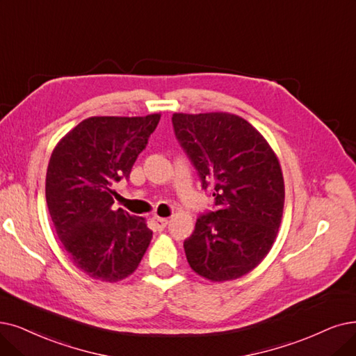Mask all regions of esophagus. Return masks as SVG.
Here are the masks:
<instances>
[{"label":"esophagus","mask_w":356,"mask_h":356,"mask_svg":"<svg viewBox=\"0 0 356 356\" xmlns=\"http://www.w3.org/2000/svg\"><path fill=\"white\" fill-rule=\"evenodd\" d=\"M166 225H168V219H165V218H153V226H154V229L156 231H163L165 227H166Z\"/></svg>","instance_id":"esophagus-1"}]
</instances>
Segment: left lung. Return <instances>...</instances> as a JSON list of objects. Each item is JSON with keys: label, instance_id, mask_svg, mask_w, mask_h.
<instances>
[{"label": "left lung", "instance_id": "left-lung-1", "mask_svg": "<svg viewBox=\"0 0 356 356\" xmlns=\"http://www.w3.org/2000/svg\"><path fill=\"white\" fill-rule=\"evenodd\" d=\"M178 143L215 197L184 241L190 267L211 282L244 276L277 235L285 184L275 152L244 118L226 112L174 113Z\"/></svg>", "mask_w": 356, "mask_h": 356}]
</instances>
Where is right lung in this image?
Here are the masks:
<instances>
[{
  "label": "right lung",
  "instance_id": "right-lung-1",
  "mask_svg": "<svg viewBox=\"0 0 356 356\" xmlns=\"http://www.w3.org/2000/svg\"><path fill=\"white\" fill-rule=\"evenodd\" d=\"M159 120V113L92 117L52 152L45 186L49 215L71 261L93 279H125L150 244L153 232L143 218L111 206L113 184L130 178Z\"/></svg>",
  "mask_w": 356,
  "mask_h": 356
}]
</instances>
